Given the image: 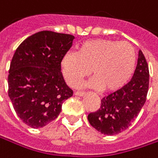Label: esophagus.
I'll list each match as a JSON object with an SVG mask.
<instances>
[{
    "label": "esophagus",
    "mask_w": 158,
    "mask_h": 158,
    "mask_svg": "<svg viewBox=\"0 0 158 158\" xmlns=\"http://www.w3.org/2000/svg\"><path fill=\"white\" fill-rule=\"evenodd\" d=\"M74 94L77 95V96H83L85 94V93H83V92H75Z\"/></svg>",
    "instance_id": "34e87169"
}]
</instances>
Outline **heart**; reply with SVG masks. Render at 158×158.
Listing matches in <instances>:
<instances>
[{"label": "heart", "instance_id": "1", "mask_svg": "<svg viewBox=\"0 0 158 158\" xmlns=\"http://www.w3.org/2000/svg\"><path fill=\"white\" fill-rule=\"evenodd\" d=\"M135 64L136 52L130 42L95 39L81 43L77 52L64 53L61 71L69 86L77 87L93 70L94 87L117 92L128 83Z\"/></svg>", "mask_w": 158, "mask_h": 158}]
</instances>
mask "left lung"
<instances>
[{
    "instance_id": "1",
    "label": "left lung",
    "mask_w": 158,
    "mask_h": 158,
    "mask_svg": "<svg viewBox=\"0 0 158 158\" xmlns=\"http://www.w3.org/2000/svg\"><path fill=\"white\" fill-rule=\"evenodd\" d=\"M148 88V64L140 50L137 66L131 81L101 100L100 108L88 115L90 124L106 135H115L127 130L143 106Z\"/></svg>"
}]
</instances>
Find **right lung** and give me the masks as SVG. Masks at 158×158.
<instances>
[{
	"label": "right lung",
	"mask_w": 158,
	"mask_h": 158,
	"mask_svg": "<svg viewBox=\"0 0 158 158\" xmlns=\"http://www.w3.org/2000/svg\"><path fill=\"white\" fill-rule=\"evenodd\" d=\"M74 39L43 30L27 38L15 50L8 75V95L18 118L33 129L54 120L64 101L73 95L63 77L61 60Z\"/></svg>",
	"instance_id": "1"
}]
</instances>
